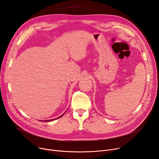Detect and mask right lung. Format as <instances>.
<instances>
[{
  "instance_id": "add662e5",
  "label": "right lung",
  "mask_w": 159,
  "mask_h": 159,
  "mask_svg": "<svg viewBox=\"0 0 159 159\" xmlns=\"http://www.w3.org/2000/svg\"><path fill=\"white\" fill-rule=\"evenodd\" d=\"M64 114H62V115H61V116H60V117H58V118H56V119H58V118H60V117H61V116H62ZM56 119H54V120H45L44 121H52V120H56Z\"/></svg>"
}]
</instances>
